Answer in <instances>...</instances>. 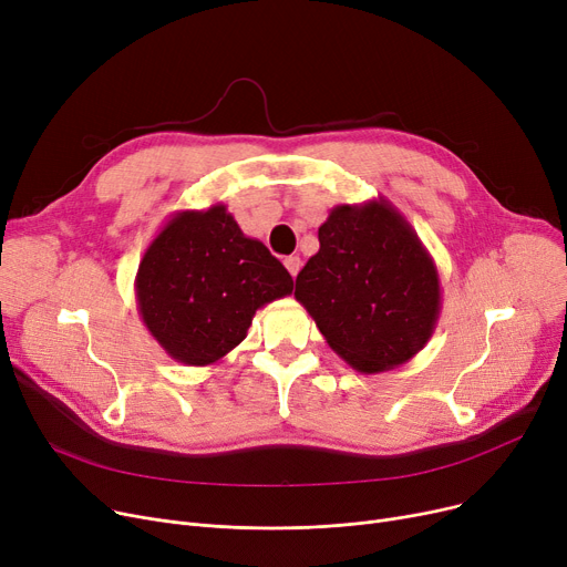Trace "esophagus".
<instances>
[{"instance_id":"obj_1","label":"esophagus","mask_w":567,"mask_h":567,"mask_svg":"<svg viewBox=\"0 0 567 567\" xmlns=\"http://www.w3.org/2000/svg\"><path fill=\"white\" fill-rule=\"evenodd\" d=\"M285 266H287V271L291 274V278H296V276H299V271H301V257L299 255L285 257Z\"/></svg>"}]
</instances>
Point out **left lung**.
Masks as SVG:
<instances>
[{"label": "left lung", "instance_id": "1", "mask_svg": "<svg viewBox=\"0 0 567 567\" xmlns=\"http://www.w3.org/2000/svg\"><path fill=\"white\" fill-rule=\"evenodd\" d=\"M293 296L329 347L363 374L411 361L441 312L436 264L383 197L331 208Z\"/></svg>", "mask_w": 567, "mask_h": 567}]
</instances>
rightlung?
I'll list each match as a JSON object with an SVG mask.
<instances>
[{
    "label": "right lung",
    "mask_w": 567,
    "mask_h": 567,
    "mask_svg": "<svg viewBox=\"0 0 567 567\" xmlns=\"http://www.w3.org/2000/svg\"><path fill=\"white\" fill-rule=\"evenodd\" d=\"M291 289L287 268L241 231L225 204L176 212L135 276L148 333L176 363L195 368L214 365L241 344L255 312Z\"/></svg>",
    "instance_id": "1"
}]
</instances>
